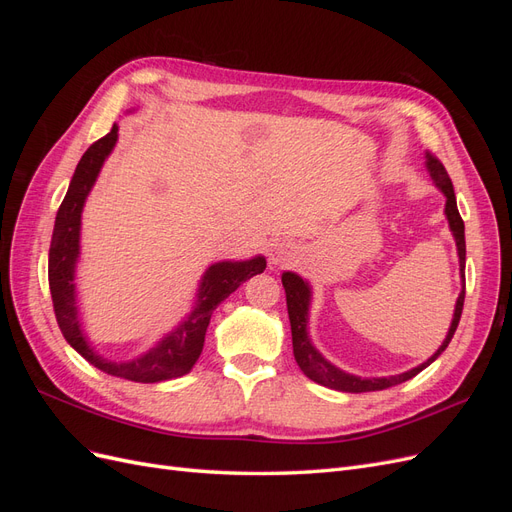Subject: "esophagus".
<instances>
[{
	"label": "esophagus",
	"mask_w": 512,
	"mask_h": 512,
	"mask_svg": "<svg viewBox=\"0 0 512 512\" xmlns=\"http://www.w3.org/2000/svg\"><path fill=\"white\" fill-rule=\"evenodd\" d=\"M294 258H297V250H294V245L288 241L275 243L269 250V265L273 267H286Z\"/></svg>",
	"instance_id": "34e87169"
}]
</instances>
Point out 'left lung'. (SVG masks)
<instances>
[{
    "label": "left lung",
    "mask_w": 512,
    "mask_h": 512,
    "mask_svg": "<svg viewBox=\"0 0 512 512\" xmlns=\"http://www.w3.org/2000/svg\"><path fill=\"white\" fill-rule=\"evenodd\" d=\"M425 166L429 170V177L436 183V188L446 196V207H444V215L448 220V228H451L455 243H457V256H459V273L461 280L463 269H466V228H463V220L457 209V198H455V190H453V181L448 177L446 168L442 166V162L438 158H433L431 153H425ZM282 284L286 290V305H288V318H290V329H292V352L294 359H297V365L301 367L303 374L314 380L322 386H329V389L335 391H344V393H369V391H384L389 386L401 384L410 378H414L416 374L431 365L438 356L446 350V346L451 344V339L457 331V324L461 318V309H463V299H466V280H463L461 292L455 303V314L451 320V327H448V333L444 337L442 346L433 352L429 359L421 365H416L404 374L397 376H389V378H361L354 374H346L344 369L335 367L331 361L324 359L320 354V350H316V346L312 344V337H309V305H312V286L309 282H305L301 275L292 273V271H284L282 273Z\"/></svg>",
    "instance_id": "1"
}]
</instances>
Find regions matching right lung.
Segmentation results:
<instances>
[{"label": "right lung", "instance_id": "add662e5", "mask_svg": "<svg viewBox=\"0 0 512 512\" xmlns=\"http://www.w3.org/2000/svg\"><path fill=\"white\" fill-rule=\"evenodd\" d=\"M119 126L115 123L113 130L100 141L91 145L76 170L61 203L51 250H49V286L55 316L66 342L79 352L85 361L102 369L104 374L132 380V382H162L190 374V369L198 361L205 346V333L213 309L218 307L230 292H235L245 280L267 269L265 256H254L250 260H222L213 265L200 277L196 290V301L192 312L185 316L173 331H168L156 346L147 352L134 356L130 361H113L106 359L96 348L91 346L87 333L83 329V320L79 312V299H76V265L81 256V218L85 200L94 188L100 170L111 156L117 145Z\"/></svg>", "mask_w": 512, "mask_h": 512}]
</instances>
